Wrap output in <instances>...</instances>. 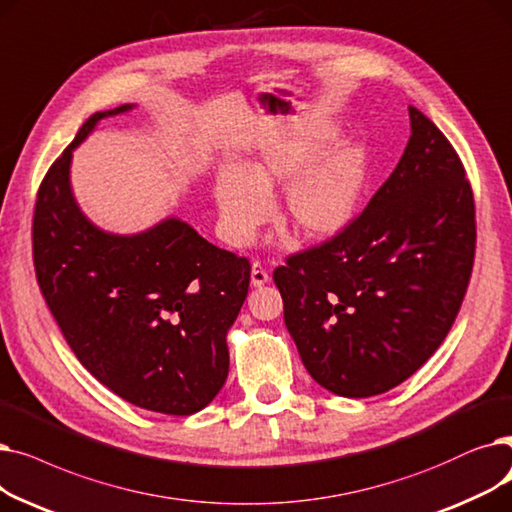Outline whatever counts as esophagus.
<instances>
[{
    "instance_id": "34e87169",
    "label": "esophagus",
    "mask_w": 512,
    "mask_h": 512,
    "mask_svg": "<svg viewBox=\"0 0 512 512\" xmlns=\"http://www.w3.org/2000/svg\"><path fill=\"white\" fill-rule=\"evenodd\" d=\"M250 281H252L254 287H262V285L269 283V273L264 271V266L260 262L252 264V277H250Z\"/></svg>"
}]
</instances>
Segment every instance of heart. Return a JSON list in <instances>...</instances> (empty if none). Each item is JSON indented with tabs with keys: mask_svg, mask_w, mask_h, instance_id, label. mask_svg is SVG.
<instances>
[{
	"mask_svg": "<svg viewBox=\"0 0 512 512\" xmlns=\"http://www.w3.org/2000/svg\"><path fill=\"white\" fill-rule=\"evenodd\" d=\"M321 152V143H273L246 168L227 166L218 173L214 202L231 246H250L273 214L271 191L287 183L283 223L298 237L329 239L352 223L369 177V150L348 143L310 169Z\"/></svg>",
	"mask_w": 512,
	"mask_h": 512,
	"instance_id": "obj_1",
	"label": "heart"
}]
</instances>
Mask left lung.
Returning <instances> with one entry per match:
<instances>
[{"instance_id": "left-lung-1", "label": "left lung", "mask_w": 512, "mask_h": 512, "mask_svg": "<svg viewBox=\"0 0 512 512\" xmlns=\"http://www.w3.org/2000/svg\"><path fill=\"white\" fill-rule=\"evenodd\" d=\"M410 139L369 206L273 273L310 377L344 398L387 392L446 339L471 279L475 204L465 168L408 106Z\"/></svg>"}]
</instances>
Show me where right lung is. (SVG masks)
<instances>
[{
    "instance_id": "obj_1",
    "label": "right lung",
    "mask_w": 512,
    "mask_h": 512,
    "mask_svg": "<svg viewBox=\"0 0 512 512\" xmlns=\"http://www.w3.org/2000/svg\"><path fill=\"white\" fill-rule=\"evenodd\" d=\"M95 112L47 170L33 216L41 294L83 367L123 400L187 417L208 406L229 375L227 333L248 296L250 262L168 216L133 235L93 225L70 185L75 148Z\"/></svg>"
}]
</instances>
